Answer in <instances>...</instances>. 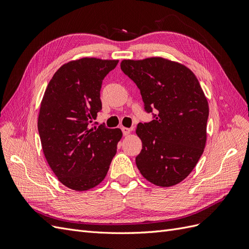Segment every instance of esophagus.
Masks as SVG:
<instances>
[{
    "label": "esophagus",
    "mask_w": 249,
    "mask_h": 249,
    "mask_svg": "<svg viewBox=\"0 0 249 249\" xmlns=\"http://www.w3.org/2000/svg\"><path fill=\"white\" fill-rule=\"evenodd\" d=\"M122 131H123V134L124 135H129L130 134V132H131V129H129V127H124V126H123L122 127Z\"/></svg>",
    "instance_id": "obj_1"
}]
</instances>
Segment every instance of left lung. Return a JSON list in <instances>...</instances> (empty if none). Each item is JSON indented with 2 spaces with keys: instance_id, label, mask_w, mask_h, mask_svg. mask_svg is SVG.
<instances>
[{
  "instance_id": "left-lung-1",
  "label": "left lung",
  "mask_w": 249,
  "mask_h": 249,
  "mask_svg": "<svg viewBox=\"0 0 249 249\" xmlns=\"http://www.w3.org/2000/svg\"><path fill=\"white\" fill-rule=\"evenodd\" d=\"M120 69L140 90L154 119L137 125L142 149L136 165L150 183L170 187L190 175L203 153L208 101L195 74L183 64L153 57L124 60Z\"/></svg>"
}]
</instances>
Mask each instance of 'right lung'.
<instances>
[{
	"label": "right lung",
	"mask_w": 249,
	"mask_h": 249,
	"mask_svg": "<svg viewBox=\"0 0 249 249\" xmlns=\"http://www.w3.org/2000/svg\"><path fill=\"white\" fill-rule=\"evenodd\" d=\"M118 60L82 58L55 72L44 92L38 133L44 157L64 186L85 191L106 177L123 133L93 124L104 78Z\"/></svg>",
	"instance_id": "right-lung-1"
}]
</instances>
